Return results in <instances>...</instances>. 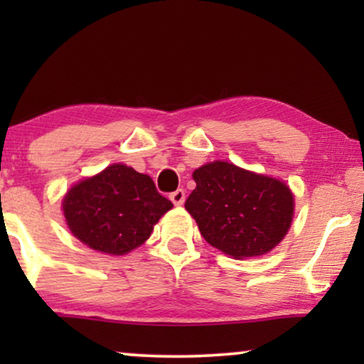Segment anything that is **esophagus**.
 <instances>
[{
    "mask_svg": "<svg viewBox=\"0 0 364 364\" xmlns=\"http://www.w3.org/2000/svg\"><path fill=\"white\" fill-rule=\"evenodd\" d=\"M171 200L173 202V205H182L186 202V191L183 188H177L176 192L171 193Z\"/></svg>",
    "mask_w": 364,
    "mask_h": 364,
    "instance_id": "obj_1",
    "label": "esophagus"
}]
</instances>
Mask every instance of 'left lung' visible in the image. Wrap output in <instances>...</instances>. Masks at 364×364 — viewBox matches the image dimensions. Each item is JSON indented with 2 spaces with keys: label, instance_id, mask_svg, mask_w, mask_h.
Segmentation results:
<instances>
[{
  "label": "left lung",
  "instance_id": "1",
  "mask_svg": "<svg viewBox=\"0 0 364 364\" xmlns=\"http://www.w3.org/2000/svg\"><path fill=\"white\" fill-rule=\"evenodd\" d=\"M192 177L197 187L186 200L187 212L225 255H265L287 235L295 202L285 182L222 161L196 168Z\"/></svg>",
  "mask_w": 364,
  "mask_h": 364
}]
</instances>
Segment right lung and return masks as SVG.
<instances>
[{
  "mask_svg": "<svg viewBox=\"0 0 364 364\" xmlns=\"http://www.w3.org/2000/svg\"><path fill=\"white\" fill-rule=\"evenodd\" d=\"M173 205L146 173L112 164L69 188L63 212L73 235L92 250L126 255L151 237Z\"/></svg>",
  "mask_w": 364,
  "mask_h": 364,
  "instance_id": "1",
  "label": "right lung"
}]
</instances>
